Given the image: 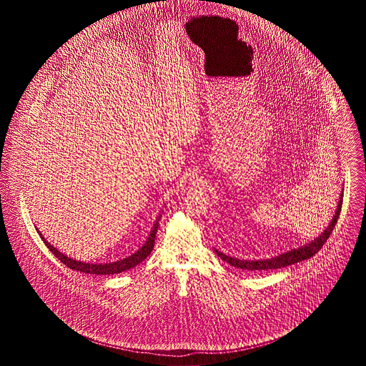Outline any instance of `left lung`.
Wrapping results in <instances>:
<instances>
[{
  "label": "left lung",
  "mask_w": 366,
  "mask_h": 366,
  "mask_svg": "<svg viewBox=\"0 0 366 366\" xmlns=\"http://www.w3.org/2000/svg\"><path fill=\"white\" fill-rule=\"evenodd\" d=\"M342 202H343V191L340 193V197H339V202H337V207L335 211V215L330 222V225L325 227V230L318 236L315 237L314 240H312L310 243L305 244L302 247H297L294 249H290L284 254H280L277 257H273V258H267V259H255V261H251V259H239V258H234V257H229L227 254L218 251L214 248L215 254L222 259L224 262H227L229 264L234 266V267H239V269H243V270H270V269H280V267H285V266H290V264H294L297 262L305 261V259H309L312 258L314 254H317L321 247L324 245V243L330 239L331 236L332 230L337 222V218L340 215V211H342Z\"/></svg>",
  "instance_id": "1"
}]
</instances>
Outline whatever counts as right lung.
Listing matches in <instances>:
<instances>
[{
    "label": "right lung",
    "mask_w": 366,
    "mask_h": 366,
    "mask_svg": "<svg viewBox=\"0 0 366 366\" xmlns=\"http://www.w3.org/2000/svg\"><path fill=\"white\" fill-rule=\"evenodd\" d=\"M160 217H162V214L157 215V221H155L154 227L151 229V232H149V234H148L145 243L142 244L134 254H132V255H129V257H126V258H123V259H119V261L109 262V263H89V262L76 261V259H74V258H70V257L64 255L63 252H60L56 247H53L52 244L49 243V242L41 234L39 230H38V233H39L42 242L51 249V252H52L53 255H54L59 261L61 262V263H64L66 266H69L72 270H78V272L87 273V274H118V273H122V272H126V270H129V269L137 266L139 263L144 261V259L152 252Z\"/></svg>",
    "instance_id": "obj_1"
}]
</instances>
